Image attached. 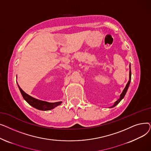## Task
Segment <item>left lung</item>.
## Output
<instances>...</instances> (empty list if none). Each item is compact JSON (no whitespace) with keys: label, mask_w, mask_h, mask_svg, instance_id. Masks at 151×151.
Masks as SVG:
<instances>
[{"label":"left lung","mask_w":151,"mask_h":151,"mask_svg":"<svg viewBox=\"0 0 151 151\" xmlns=\"http://www.w3.org/2000/svg\"><path fill=\"white\" fill-rule=\"evenodd\" d=\"M129 67H130V71H129V81H128V83H127V85H126V86H125V88H124V89L123 90V91H122V93L121 94V96H120V98L115 103H114V104L112 106H111V107H109V108H113V107H114V106H116L119 103L122 99H123V98L124 97V96H125V93H126V92H127V89H128V88H129V85H130V81H131V68H130V65H129Z\"/></svg>","instance_id":"8db88e82"}]
</instances>
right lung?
<instances>
[{"label": "right lung", "instance_id": "1", "mask_svg": "<svg viewBox=\"0 0 151 151\" xmlns=\"http://www.w3.org/2000/svg\"><path fill=\"white\" fill-rule=\"evenodd\" d=\"M18 88L19 89V91L22 94L24 99L30 105H31L32 106H33L34 108H35L37 109L42 110V111H48V110L54 108L57 106L60 105L62 104V101L50 103L47 101H42L40 100H38L37 99H35L32 97L30 96L29 95L26 93L25 92H24L22 90V89L19 86L18 84Z\"/></svg>", "mask_w": 151, "mask_h": 151}]
</instances>
